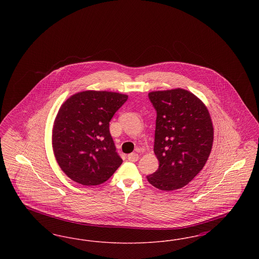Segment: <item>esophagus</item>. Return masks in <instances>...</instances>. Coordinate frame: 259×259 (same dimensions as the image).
<instances>
[{"label":"esophagus","instance_id":"obj_1","mask_svg":"<svg viewBox=\"0 0 259 259\" xmlns=\"http://www.w3.org/2000/svg\"><path fill=\"white\" fill-rule=\"evenodd\" d=\"M138 159H139V154L138 153L133 152V153H130L128 155V160L131 161V162H136V161H138Z\"/></svg>","mask_w":259,"mask_h":259}]
</instances>
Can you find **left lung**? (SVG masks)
<instances>
[{
    "label": "left lung",
    "mask_w": 259,
    "mask_h": 259,
    "mask_svg": "<svg viewBox=\"0 0 259 259\" xmlns=\"http://www.w3.org/2000/svg\"><path fill=\"white\" fill-rule=\"evenodd\" d=\"M148 98L157 113L153 150L159 167L147 179L154 187L172 191L190 183L208 160L211 118L204 103L185 89L152 91Z\"/></svg>",
    "instance_id": "1"
}]
</instances>
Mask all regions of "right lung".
Listing matches in <instances>:
<instances>
[{
    "instance_id": "obj_1",
    "label": "right lung",
    "mask_w": 259,
    "mask_h": 259,
    "mask_svg": "<svg viewBox=\"0 0 259 259\" xmlns=\"http://www.w3.org/2000/svg\"><path fill=\"white\" fill-rule=\"evenodd\" d=\"M127 99L116 92L87 90L62 105L52 129V148L62 171L75 183L101 185L121 165L110 121Z\"/></svg>"
}]
</instances>
